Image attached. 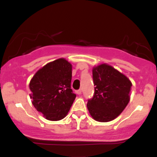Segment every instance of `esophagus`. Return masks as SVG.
<instances>
[{
	"label": "esophagus",
	"mask_w": 157,
	"mask_h": 157,
	"mask_svg": "<svg viewBox=\"0 0 157 157\" xmlns=\"http://www.w3.org/2000/svg\"><path fill=\"white\" fill-rule=\"evenodd\" d=\"M76 93L77 94H82V90L81 89L77 90V91H76Z\"/></svg>",
	"instance_id": "34e87169"
}]
</instances>
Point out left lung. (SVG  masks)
<instances>
[{"mask_svg":"<svg viewBox=\"0 0 157 157\" xmlns=\"http://www.w3.org/2000/svg\"><path fill=\"white\" fill-rule=\"evenodd\" d=\"M92 74L94 94L88 100V110L97 121H111L129 102L132 83L123 74L107 64L94 67Z\"/></svg>","mask_w":157,"mask_h":157,"instance_id":"left-lung-1","label":"left lung"}]
</instances>
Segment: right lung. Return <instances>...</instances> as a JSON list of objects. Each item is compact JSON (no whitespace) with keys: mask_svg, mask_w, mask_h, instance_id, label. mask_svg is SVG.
Here are the masks:
<instances>
[{"mask_svg":"<svg viewBox=\"0 0 157 157\" xmlns=\"http://www.w3.org/2000/svg\"><path fill=\"white\" fill-rule=\"evenodd\" d=\"M71 69L64 58L48 63L32 78V104L46 120L57 121L67 115L76 94L71 89Z\"/></svg>","mask_w":157,"mask_h":157,"instance_id":"right-lung-1","label":"right lung"}]
</instances>
